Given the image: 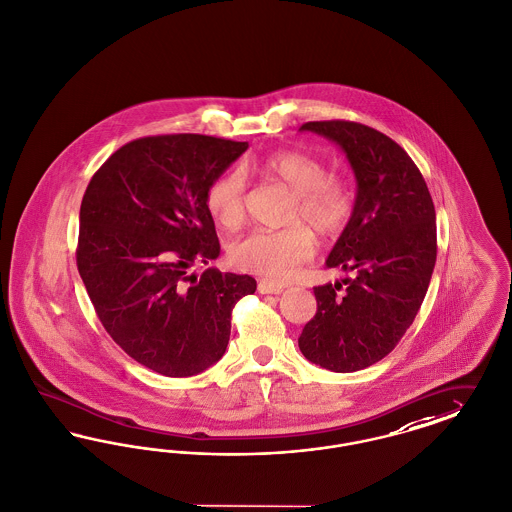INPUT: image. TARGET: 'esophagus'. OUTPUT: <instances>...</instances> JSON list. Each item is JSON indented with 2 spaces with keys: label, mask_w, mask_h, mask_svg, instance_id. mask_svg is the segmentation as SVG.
<instances>
[{
  "label": "esophagus",
  "mask_w": 512,
  "mask_h": 512,
  "mask_svg": "<svg viewBox=\"0 0 512 512\" xmlns=\"http://www.w3.org/2000/svg\"><path fill=\"white\" fill-rule=\"evenodd\" d=\"M281 285H273V283H267V281H260L258 283V292L260 294H281L283 292Z\"/></svg>",
  "instance_id": "1"
}]
</instances>
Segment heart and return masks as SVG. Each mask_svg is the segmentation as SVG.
Listing matches in <instances>:
<instances>
[{
    "mask_svg": "<svg viewBox=\"0 0 512 512\" xmlns=\"http://www.w3.org/2000/svg\"><path fill=\"white\" fill-rule=\"evenodd\" d=\"M252 170L285 183L294 191L285 229H258L229 246L231 264L267 281L285 283L296 269L315 254L312 231L323 237L340 235L356 214L357 197L352 183L329 176L327 164L304 151H277L252 164ZM245 176L241 170H227L214 179L206 191L212 216L225 227H235L245 216Z\"/></svg>",
    "mask_w": 512,
    "mask_h": 512,
    "instance_id": "b5f03b06",
    "label": "heart"
}]
</instances>
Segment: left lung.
I'll return each mask as SVG.
<instances>
[{"label":"left lung","mask_w":512,"mask_h":512,"mask_svg":"<svg viewBox=\"0 0 512 512\" xmlns=\"http://www.w3.org/2000/svg\"><path fill=\"white\" fill-rule=\"evenodd\" d=\"M300 130L323 135L346 153L357 208L327 258V266L352 277L313 289L317 312L298 346L323 369L354 373L388 356L423 304L436 264L434 202L411 156L375 128L323 120Z\"/></svg>","instance_id":"1"}]
</instances>
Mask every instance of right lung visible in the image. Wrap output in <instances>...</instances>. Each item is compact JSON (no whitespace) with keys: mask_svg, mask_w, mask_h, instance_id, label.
<instances>
[{"mask_svg":"<svg viewBox=\"0 0 512 512\" xmlns=\"http://www.w3.org/2000/svg\"><path fill=\"white\" fill-rule=\"evenodd\" d=\"M248 149L200 134L126 143L93 174L80 206L76 264L112 340L164 377H193L222 359L250 275L195 262L220 256L210 183Z\"/></svg>","mask_w":512,"mask_h":512,"instance_id":"right-lung-1","label":"right lung"}]
</instances>
